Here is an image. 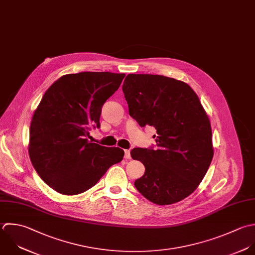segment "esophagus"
<instances>
[{"label":"esophagus","mask_w":255,"mask_h":255,"mask_svg":"<svg viewBox=\"0 0 255 255\" xmlns=\"http://www.w3.org/2000/svg\"><path fill=\"white\" fill-rule=\"evenodd\" d=\"M125 159H130L131 158V154H130V150H125V155H124Z\"/></svg>","instance_id":"obj_1"}]
</instances>
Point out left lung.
<instances>
[{
	"label": "left lung",
	"mask_w": 255,
	"mask_h": 255,
	"mask_svg": "<svg viewBox=\"0 0 255 255\" xmlns=\"http://www.w3.org/2000/svg\"><path fill=\"white\" fill-rule=\"evenodd\" d=\"M122 89L130 116L157 130L155 150L131 151L145 166L136 189L160 206L184 200L199 187L214 157L211 122L199 96L184 81L158 74H128Z\"/></svg>",
	"instance_id": "8db88e82"
}]
</instances>
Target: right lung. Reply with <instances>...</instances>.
Returning a JSON list of instances; mask_svg holds the SVG:
<instances>
[{"label":"right lung","mask_w":255,"mask_h":255,"mask_svg":"<svg viewBox=\"0 0 255 255\" xmlns=\"http://www.w3.org/2000/svg\"><path fill=\"white\" fill-rule=\"evenodd\" d=\"M124 73L65 74L43 94L33 112L28 155L41 180L59 194L73 196L92 188L124 151L89 142L91 127H100L105 101L119 88Z\"/></svg>","instance_id":"add662e5"}]
</instances>
